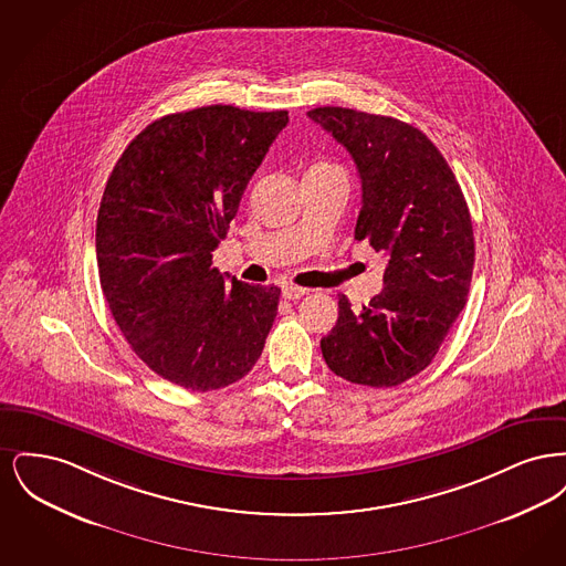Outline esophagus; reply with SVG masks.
<instances>
[{
	"mask_svg": "<svg viewBox=\"0 0 566 566\" xmlns=\"http://www.w3.org/2000/svg\"><path fill=\"white\" fill-rule=\"evenodd\" d=\"M307 293H310L307 289H301V286H295V284H284L282 286V296L284 298H293L295 301V298H301V296L307 295Z\"/></svg>",
	"mask_w": 566,
	"mask_h": 566,
	"instance_id": "obj_1",
	"label": "esophagus"
}]
</instances>
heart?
Wrapping results in <instances>:
<instances>
[{
  "label": "heart",
  "mask_w": 566,
  "mask_h": 566,
  "mask_svg": "<svg viewBox=\"0 0 566 566\" xmlns=\"http://www.w3.org/2000/svg\"><path fill=\"white\" fill-rule=\"evenodd\" d=\"M312 169H337V167H333V165H328V163H318V165H314Z\"/></svg>",
  "instance_id": "obj_1"
}]
</instances>
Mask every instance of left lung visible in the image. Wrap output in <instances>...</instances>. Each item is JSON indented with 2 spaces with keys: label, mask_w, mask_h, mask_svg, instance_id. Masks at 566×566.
Instances as JSON below:
<instances>
[{
  "label": "left lung",
  "mask_w": 566,
  "mask_h": 566,
  "mask_svg": "<svg viewBox=\"0 0 566 566\" xmlns=\"http://www.w3.org/2000/svg\"><path fill=\"white\" fill-rule=\"evenodd\" d=\"M307 116L346 146L363 185L354 238L388 256L384 291L350 307L321 339L328 369L388 388L424 371L462 312L475 261L460 185L427 135L392 116L314 108Z\"/></svg>",
  "instance_id": "left-lung-1"
}]
</instances>
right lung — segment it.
Returning <instances> with one entry per match:
<instances>
[{
	"label": "right lung",
	"mask_w": 566,
	"mask_h": 566,
	"mask_svg": "<svg viewBox=\"0 0 566 566\" xmlns=\"http://www.w3.org/2000/svg\"><path fill=\"white\" fill-rule=\"evenodd\" d=\"M289 112L206 106L135 135L97 214L102 291L135 354L163 379L208 392L259 360L280 289L212 268L243 190Z\"/></svg>",
	"instance_id": "add662e5"
}]
</instances>
